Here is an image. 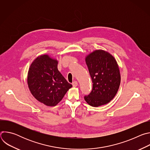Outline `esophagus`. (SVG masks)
Listing matches in <instances>:
<instances>
[{
	"mask_svg": "<svg viewBox=\"0 0 150 150\" xmlns=\"http://www.w3.org/2000/svg\"><path fill=\"white\" fill-rule=\"evenodd\" d=\"M72 85H73V87H77V85H78V82H77V81H75L72 83Z\"/></svg>",
	"mask_w": 150,
	"mask_h": 150,
	"instance_id": "esophagus-1",
	"label": "esophagus"
}]
</instances>
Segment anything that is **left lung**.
I'll return each instance as SVG.
<instances>
[{
	"label": "left lung",
	"instance_id": "left-lung-1",
	"mask_svg": "<svg viewBox=\"0 0 150 150\" xmlns=\"http://www.w3.org/2000/svg\"><path fill=\"white\" fill-rule=\"evenodd\" d=\"M93 81V89L85 96L86 102L93 107L109 103L116 96L120 83V75L117 62L108 52L97 50L85 58Z\"/></svg>",
	"mask_w": 150,
	"mask_h": 150
}]
</instances>
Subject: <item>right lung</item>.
<instances>
[{"mask_svg": "<svg viewBox=\"0 0 150 150\" xmlns=\"http://www.w3.org/2000/svg\"><path fill=\"white\" fill-rule=\"evenodd\" d=\"M58 62L47 54L37 57L31 63L27 76L32 95L47 106L57 104L72 85L57 69Z\"/></svg>", "mask_w": 150, "mask_h": 150, "instance_id": "obj_1", "label": "right lung"}]
</instances>
